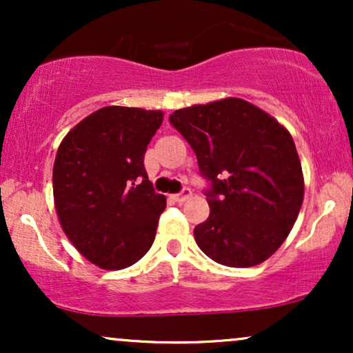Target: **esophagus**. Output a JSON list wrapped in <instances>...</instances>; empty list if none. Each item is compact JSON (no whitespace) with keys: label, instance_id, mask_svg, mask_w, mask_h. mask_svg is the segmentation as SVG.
I'll return each mask as SVG.
<instances>
[{"label":"esophagus","instance_id":"1","mask_svg":"<svg viewBox=\"0 0 353 353\" xmlns=\"http://www.w3.org/2000/svg\"><path fill=\"white\" fill-rule=\"evenodd\" d=\"M190 196H192V190H190V189H184V190H181L179 194H172L171 199H172L174 202H185V201L189 199Z\"/></svg>","mask_w":353,"mask_h":353}]
</instances>
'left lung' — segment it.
I'll return each instance as SVG.
<instances>
[{
    "mask_svg": "<svg viewBox=\"0 0 353 353\" xmlns=\"http://www.w3.org/2000/svg\"><path fill=\"white\" fill-rule=\"evenodd\" d=\"M169 121L210 181L199 249L217 264L252 267L283 244L303 201V174L290 132L239 98L177 109Z\"/></svg>",
    "mask_w": 353,
    "mask_h": 353,
    "instance_id": "8db88e82",
    "label": "left lung"
}]
</instances>
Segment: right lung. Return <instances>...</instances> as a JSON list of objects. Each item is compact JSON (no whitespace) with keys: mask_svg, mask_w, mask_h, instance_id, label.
<instances>
[{"mask_svg":"<svg viewBox=\"0 0 353 353\" xmlns=\"http://www.w3.org/2000/svg\"><path fill=\"white\" fill-rule=\"evenodd\" d=\"M163 119V111L106 106L61 141L56 214L71 244L101 269H125L151 249L165 197L154 192L144 152Z\"/></svg>","mask_w":353,"mask_h":353,"instance_id":"add662e5","label":"right lung"}]
</instances>
